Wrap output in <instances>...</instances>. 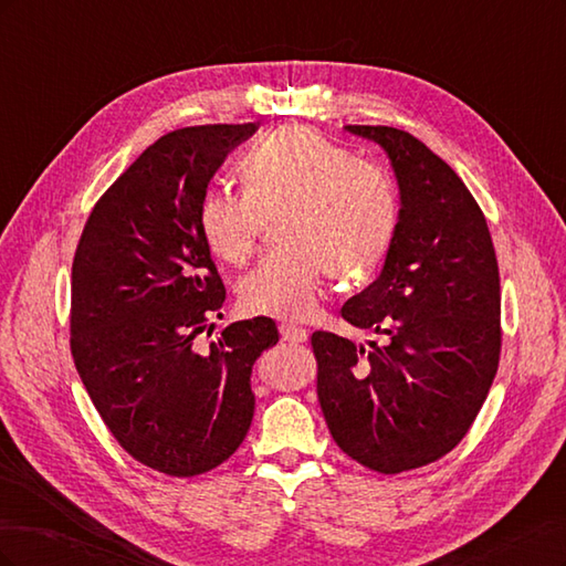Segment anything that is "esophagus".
I'll list each match as a JSON object with an SVG mask.
<instances>
[{"label": "esophagus", "mask_w": 566, "mask_h": 566, "mask_svg": "<svg viewBox=\"0 0 566 566\" xmlns=\"http://www.w3.org/2000/svg\"><path fill=\"white\" fill-rule=\"evenodd\" d=\"M279 331H281V337L285 342H304L306 339V328H302V325L290 323V321H283L279 325Z\"/></svg>", "instance_id": "1"}]
</instances>
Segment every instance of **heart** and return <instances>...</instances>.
<instances>
[{
	"label": "heart",
	"mask_w": 566,
	"mask_h": 566,
	"mask_svg": "<svg viewBox=\"0 0 566 566\" xmlns=\"http://www.w3.org/2000/svg\"><path fill=\"white\" fill-rule=\"evenodd\" d=\"M245 193L217 188L198 205L205 245L227 264L252 254L266 219L276 217L281 245L238 285L250 314L302 318L318 302L333 269L342 279L370 271L399 227V196L380 165L310 127H281L241 163Z\"/></svg>",
	"instance_id": "b5f03b06"
}]
</instances>
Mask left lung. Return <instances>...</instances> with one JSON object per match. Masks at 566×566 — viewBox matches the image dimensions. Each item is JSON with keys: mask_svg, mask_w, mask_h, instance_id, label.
I'll list each match as a JSON object with an SVG mask.
<instances>
[{"mask_svg": "<svg viewBox=\"0 0 566 566\" xmlns=\"http://www.w3.org/2000/svg\"><path fill=\"white\" fill-rule=\"evenodd\" d=\"M380 144L401 191L387 260L342 306L385 345L312 335L316 394L337 447L380 474L439 460L470 432L501 358V276L468 186L413 134L347 125Z\"/></svg>", "mask_w": 566, "mask_h": 566, "instance_id": "8db88e82", "label": "left lung"}]
</instances>
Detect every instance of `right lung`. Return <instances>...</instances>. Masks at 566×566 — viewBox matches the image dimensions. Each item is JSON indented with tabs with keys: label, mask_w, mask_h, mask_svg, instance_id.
<instances>
[{
	"label": "right lung",
	"mask_w": 566,
	"mask_h": 566,
	"mask_svg": "<svg viewBox=\"0 0 566 566\" xmlns=\"http://www.w3.org/2000/svg\"><path fill=\"white\" fill-rule=\"evenodd\" d=\"M254 129L160 136L96 200L75 250L71 352L82 385L119 447L169 476L210 472L241 447L254 413L252 364L279 342L276 321L256 316L200 345L227 287L198 205Z\"/></svg>",
	"instance_id": "right-lung-1"
}]
</instances>
